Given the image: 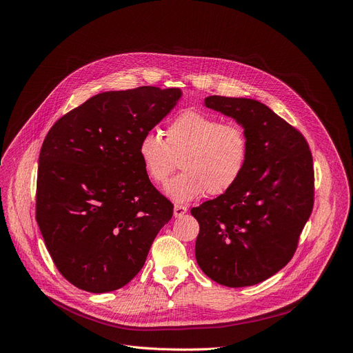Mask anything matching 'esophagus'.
<instances>
[{
    "label": "esophagus",
    "mask_w": 353,
    "mask_h": 353,
    "mask_svg": "<svg viewBox=\"0 0 353 353\" xmlns=\"http://www.w3.org/2000/svg\"><path fill=\"white\" fill-rule=\"evenodd\" d=\"M186 212H188V208H186V206L176 205V206H174V210H173V214H174V217H180V216H183Z\"/></svg>",
    "instance_id": "1"
}]
</instances>
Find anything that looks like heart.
<instances>
[{"label": "heart", "mask_w": 353, "mask_h": 353, "mask_svg": "<svg viewBox=\"0 0 353 353\" xmlns=\"http://www.w3.org/2000/svg\"><path fill=\"white\" fill-rule=\"evenodd\" d=\"M164 139L154 130L145 132L137 145L143 169L154 184H163L176 169L183 170L165 186L177 203L205 193H228L242 177L250 156V139L239 123L200 110H183L164 128Z\"/></svg>", "instance_id": "b5f03b06"}]
</instances>
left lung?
<instances>
[{"label":"left lung","instance_id":"left-lung-1","mask_svg":"<svg viewBox=\"0 0 353 353\" xmlns=\"http://www.w3.org/2000/svg\"><path fill=\"white\" fill-rule=\"evenodd\" d=\"M205 104L246 128L250 156L228 193L192 209L200 228L196 261L220 285L252 286L298 249L314 201L312 153L299 130L262 103L210 96Z\"/></svg>","mask_w":353,"mask_h":353}]
</instances>
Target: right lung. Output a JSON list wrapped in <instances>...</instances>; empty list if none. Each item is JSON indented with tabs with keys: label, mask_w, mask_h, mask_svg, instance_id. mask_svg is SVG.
<instances>
[{
	"label": "right lung",
	"mask_w": 353,
	"mask_h": 353,
	"mask_svg": "<svg viewBox=\"0 0 353 353\" xmlns=\"http://www.w3.org/2000/svg\"><path fill=\"white\" fill-rule=\"evenodd\" d=\"M180 88L143 85L91 97L54 123L41 145L35 219L55 268L79 289L123 288L141 270L173 205L137 154Z\"/></svg>",
	"instance_id": "1"
}]
</instances>
